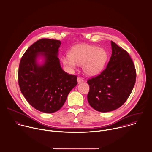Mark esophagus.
Segmentation results:
<instances>
[{
    "label": "esophagus",
    "instance_id": "obj_1",
    "mask_svg": "<svg viewBox=\"0 0 152 152\" xmlns=\"http://www.w3.org/2000/svg\"><path fill=\"white\" fill-rule=\"evenodd\" d=\"M77 80L78 83H82V82H83V79L82 77H77Z\"/></svg>",
    "mask_w": 152,
    "mask_h": 152
}]
</instances>
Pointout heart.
Segmentation results:
<instances>
[{
  "mask_svg": "<svg viewBox=\"0 0 152 152\" xmlns=\"http://www.w3.org/2000/svg\"><path fill=\"white\" fill-rule=\"evenodd\" d=\"M108 58L107 52L95 45L80 44L73 47L69 55L62 58L63 65L70 70L77 65H83V70L89 75L98 73L103 68Z\"/></svg>",
  "mask_w": 152,
  "mask_h": 152,
  "instance_id": "1",
  "label": "heart"
}]
</instances>
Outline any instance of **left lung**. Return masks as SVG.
<instances>
[{
    "label": "left lung",
    "mask_w": 152,
    "mask_h": 152,
    "mask_svg": "<svg viewBox=\"0 0 152 152\" xmlns=\"http://www.w3.org/2000/svg\"><path fill=\"white\" fill-rule=\"evenodd\" d=\"M112 55L107 67L88 80V101L95 110L106 113L122 106L131 94L136 80V71L129 54L111 41Z\"/></svg>",
    "instance_id": "1"
}]
</instances>
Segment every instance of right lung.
<instances>
[{
  "instance_id": "right-lung-1",
  "label": "right lung",
  "mask_w": 152,
  "mask_h": 152,
  "mask_svg": "<svg viewBox=\"0 0 152 152\" xmlns=\"http://www.w3.org/2000/svg\"><path fill=\"white\" fill-rule=\"evenodd\" d=\"M61 42L42 38L31 45L22 56L18 70V83L22 95L36 110L45 113L58 111L68 94L77 85V76L65 72L57 57ZM45 58L41 66L39 55Z\"/></svg>"
}]
</instances>
